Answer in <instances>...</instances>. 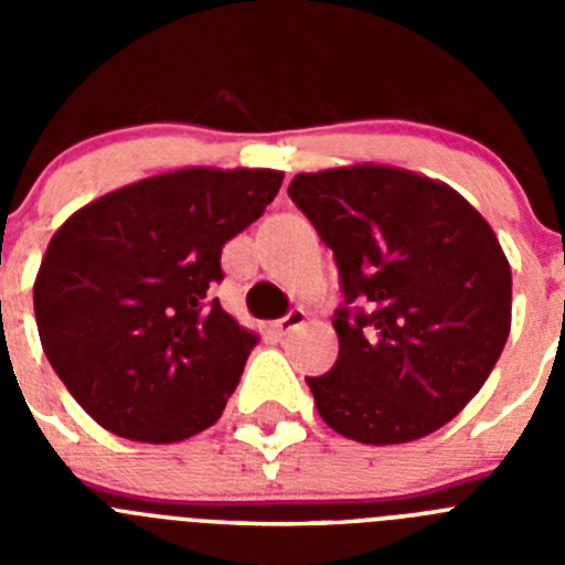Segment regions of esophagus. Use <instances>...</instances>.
Masks as SVG:
<instances>
[{"label": "esophagus", "mask_w": 565, "mask_h": 565, "mask_svg": "<svg viewBox=\"0 0 565 565\" xmlns=\"http://www.w3.org/2000/svg\"><path fill=\"white\" fill-rule=\"evenodd\" d=\"M306 319H308V313L302 311V308H291L286 317H279L277 322H274V331H277L279 337H282V333H291V331H297V328L306 326Z\"/></svg>", "instance_id": "esophagus-1"}]
</instances>
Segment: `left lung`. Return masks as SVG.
Segmentation results:
<instances>
[{
    "mask_svg": "<svg viewBox=\"0 0 565 565\" xmlns=\"http://www.w3.org/2000/svg\"><path fill=\"white\" fill-rule=\"evenodd\" d=\"M288 198L339 268V356L306 376L344 438L404 444L481 391L512 322V271L495 232L456 189L393 167L297 174Z\"/></svg>",
    "mask_w": 565,
    "mask_h": 565,
    "instance_id": "1",
    "label": "left lung"
}]
</instances>
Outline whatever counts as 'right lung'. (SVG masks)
<instances>
[{"instance_id":"add662e5","label":"right lung","mask_w":565,"mask_h":565,"mask_svg":"<svg viewBox=\"0 0 565 565\" xmlns=\"http://www.w3.org/2000/svg\"><path fill=\"white\" fill-rule=\"evenodd\" d=\"M274 169H181L109 192L53 234L33 286L44 356L121 438L212 427L257 337L212 297L221 254L277 198Z\"/></svg>"}]
</instances>
